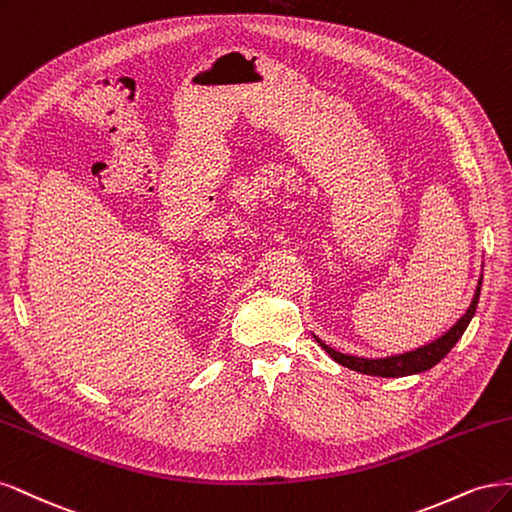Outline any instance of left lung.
I'll list each match as a JSON object with an SVG mask.
<instances>
[{
  "label": "left lung",
  "mask_w": 512,
  "mask_h": 512,
  "mask_svg": "<svg viewBox=\"0 0 512 512\" xmlns=\"http://www.w3.org/2000/svg\"><path fill=\"white\" fill-rule=\"evenodd\" d=\"M478 295H481V283L476 287L474 300L470 304V308L466 310V315L461 317L447 334L442 338L434 340L432 344L421 346L417 351H410L404 355H395V357H387V359H364V357H353V355H344L334 351L332 346H327L325 342H321L317 338V342L323 346L327 355H332L340 366L351 368L355 372L361 374H370V376H408V374H417V372H425L434 368L440 359L447 357V353L457 344V340L461 338V334L466 332V327L470 323V319L474 317V310L478 304Z\"/></svg>",
  "instance_id": "1"
}]
</instances>
